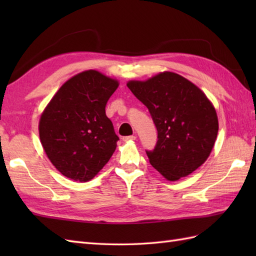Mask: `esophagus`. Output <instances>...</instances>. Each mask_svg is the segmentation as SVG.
<instances>
[{
	"mask_svg": "<svg viewBox=\"0 0 256 256\" xmlns=\"http://www.w3.org/2000/svg\"><path fill=\"white\" fill-rule=\"evenodd\" d=\"M122 140H124V142H130V140H136V136H135V135H130V136H123Z\"/></svg>",
	"mask_w": 256,
	"mask_h": 256,
	"instance_id": "esophagus-1",
	"label": "esophagus"
}]
</instances>
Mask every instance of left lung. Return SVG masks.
I'll use <instances>...</instances> for the list:
<instances>
[{"instance_id":"left-lung-1","label":"left lung","mask_w":256,"mask_h":256,"mask_svg":"<svg viewBox=\"0 0 256 256\" xmlns=\"http://www.w3.org/2000/svg\"><path fill=\"white\" fill-rule=\"evenodd\" d=\"M128 89L148 108L157 130L150 165L170 182L186 177L208 158L218 135L214 106L198 86L174 72L146 81H130Z\"/></svg>"}]
</instances>
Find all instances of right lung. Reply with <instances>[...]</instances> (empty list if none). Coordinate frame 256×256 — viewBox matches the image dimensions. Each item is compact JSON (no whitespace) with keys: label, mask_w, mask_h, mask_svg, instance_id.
Instances as JSON below:
<instances>
[{"label":"right lung","mask_w":256,"mask_h":256,"mask_svg":"<svg viewBox=\"0 0 256 256\" xmlns=\"http://www.w3.org/2000/svg\"><path fill=\"white\" fill-rule=\"evenodd\" d=\"M116 80L88 70L64 82L40 121V138L48 158L64 176L84 182L111 158L118 136L106 114Z\"/></svg>","instance_id":"obj_1"}]
</instances>
